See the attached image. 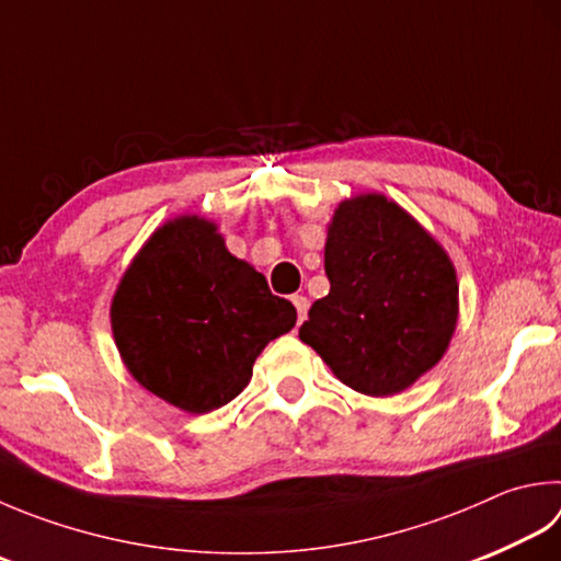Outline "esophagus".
I'll list each match as a JSON object with an SVG mask.
<instances>
[{
  "label": "esophagus",
  "instance_id": "1",
  "mask_svg": "<svg viewBox=\"0 0 561 561\" xmlns=\"http://www.w3.org/2000/svg\"><path fill=\"white\" fill-rule=\"evenodd\" d=\"M293 305H295V310H298V324H302L305 317H308V310H310V300L305 298V295H293Z\"/></svg>",
  "mask_w": 561,
  "mask_h": 561
}]
</instances>
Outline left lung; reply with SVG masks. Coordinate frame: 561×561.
<instances>
[{
	"mask_svg": "<svg viewBox=\"0 0 561 561\" xmlns=\"http://www.w3.org/2000/svg\"><path fill=\"white\" fill-rule=\"evenodd\" d=\"M327 298L300 340L364 396H396L427 374L457 327L459 283L447 251L386 195H356L327 229Z\"/></svg>",
	"mask_w": 561,
	"mask_h": 561,
	"instance_id": "obj_1",
	"label": "left lung"
}]
</instances>
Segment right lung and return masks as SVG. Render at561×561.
I'll return each instance as SVG.
<instances>
[{"label": "right lung", "instance_id": "obj_1", "mask_svg": "<svg viewBox=\"0 0 561 561\" xmlns=\"http://www.w3.org/2000/svg\"><path fill=\"white\" fill-rule=\"evenodd\" d=\"M110 314L129 374L195 415L234 400L263 346L298 320L290 300L231 256L215 221L195 215L153 231L126 268Z\"/></svg>", "mask_w": 561, "mask_h": 561}]
</instances>
